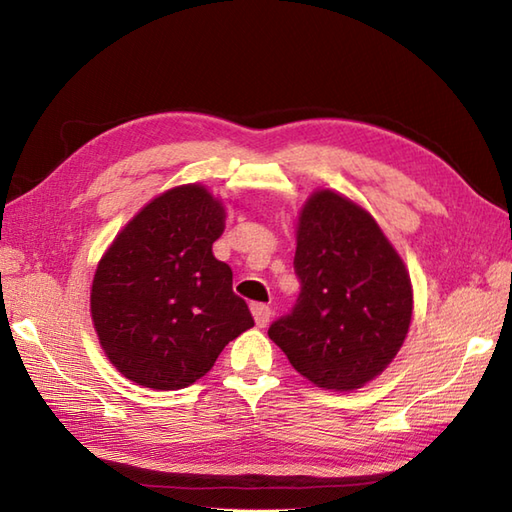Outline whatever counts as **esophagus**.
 <instances>
[{"instance_id": "esophagus-1", "label": "esophagus", "mask_w": 512, "mask_h": 512, "mask_svg": "<svg viewBox=\"0 0 512 512\" xmlns=\"http://www.w3.org/2000/svg\"><path fill=\"white\" fill-rule=\"evenodd\" d=\"M250 310H253V317H255V323L259 325V328H266L268 321H270V314H273V310H270L266 303H253L250 306Z\"/></svg>"}]
</instances>
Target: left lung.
<instances>
[{"label":"left lung","instance_id":"obj_1","mask_svg":"<svg viewBox=\"0 0 512 512\" xmlns=\"http://www.w3.org/2000/svg\"><path fill=\"white\" fill-rule=\"evenodd\" d=\"M301 292L268 328L290 365L317 387H363L405 341L413 292L374 217L334 191L312 193L297 226Z\"/></svg>","mask_w":512,"mask_h":512}]
</instances>
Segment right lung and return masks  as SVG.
Returning <instances> with one entry per match:
<instances>
[{"label":"right lung","mask_w":512,"mask_h":512,"mask_svg":"<svg viewBox=\"0 0 512 512\" xmlns=\"http://www.w3.org/2000/svg\"><path fill=\"white\" fill-rule=\"evenodd\" d=\"M224 206L200 184L151 200L96 268L92 321L101 347L125 378L182 389L255 321L233 292V270L213 257Z\"/></svg>","instance_id":"1"}]
</instances>
